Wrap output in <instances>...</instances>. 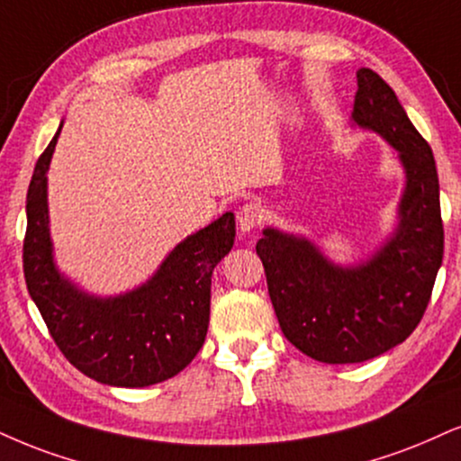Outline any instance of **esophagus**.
Returning <instances> with one entry per match:
<instances>
[{
  "label": "esophagus",
  "mask_w": 461,
  "mask_h": 461,
  "mask_svg": "<svg viewBox=\"0 0 461 461\" xmlns=\"http://www.w3.org/2000/svg\"><path fill=\"white\" fill-rule=\"evenodd\" d=\"M263 221V209L257 203H248L237 212V224H240V230L246 235V232L254 230Z\"/></svg>",
  "instance_id": "esophagus-1"
}]
</instances>
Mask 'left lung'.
<instances>
[{"label": "left lung", "mask_w": 461, "mask_h": 461, "mask_svg": "<svg viewBox=\"0 0 461 461\" xmlns=\"http://www.w3.org/2000/svg\"><path fill=\"white\" fill-rule=\"evenodd\" d=\"M352 126L383 136L404 168L391 235L357 265H339L308 237L263 229L257 254L282 333L322 363H361L402 344L421 322L442 265L445 230L434 153L393 89L357 70Z\"/></svg>", "instance_id": "1"}]
</instances>
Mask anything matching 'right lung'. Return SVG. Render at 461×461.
<instances>
[{
    "label": "right lung",
    "mask_w": 461,
    "mask_h": 461,
    "mask_svg": "<svg viewBox=\"0 0 461 461\" xmlns=\"http://www.w3.org/2000/svg\"><path fill=\"white\" fill-rule=\"evenodd\" d=\"M61 126L38 158L27 190L23 271L50 338L85 376L111 387H149L179 374L203 348L212 274L235 243V215L221 213L187 235L149 280L128 293L83 291L55 263L49 220V167Z\"/></svg>",
    "instance_id": "add662e5"
}]
</instances>
